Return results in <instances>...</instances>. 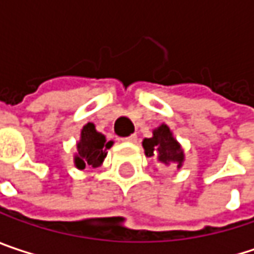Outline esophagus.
<instances>
[{"mask_svg":"<svg viewBox=\"0 0 254 254\" xmlns=\"http://www.w3.org/2000/svg\"><path fill=\"white\" fill-rule=\"evenodd\" d=\"M124 141H127V143H136L137 141V136L136 134H131V136L126 137V138H123Z\"/></svg>","mask_w":254,"mask_h":254,"instance_id":"1","label":"esophagus"}]
</instances>
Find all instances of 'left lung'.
<instances>
[{"mask_svg": "<svg viewBox=\"0 0 254 254\" xmlns=\"http://www.w3.org/2000/svg\"><path fill=\"white\" fill-rule=\"evenodd\" d=\"M143 149L147 157L154 156L159 166L175 165L178 169L182 168L185 162V152L181 143L173 137L172 130L163 123L153 130V136L143 140Z\"/></svg>", "mask_w": 254, "mask_h": 254, "instance_id": "8db88e82", "label": "left lung"}]
</instances>
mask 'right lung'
Here are the masks:
<instances>
[{
    "mask_svg": "<svg viewBox=\"0 0 254 254\" xmlns=\"http://www.w3.org/2000/svg\"><path fill=\"white\" fill-rule=\"evenodd\" d=\"M114 141H107L105 136L97 131L94 123H86L81 130V137L76 141V153L73 154V163L76 169H85L86 166L98 168L107 157V150Z\"/></svg>",
    "mask_w": 254,
    "mask_h": 254,
    "instance_id": "1",
    "label": "right lung"
}]
</instances>
